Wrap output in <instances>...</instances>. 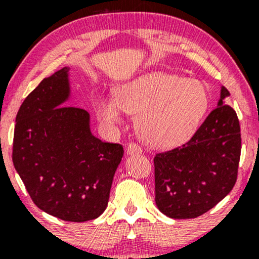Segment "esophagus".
Here are the masks:
<instances>
[{
  "mask_svg": "<svg viewBox=\"0 0 259 259\" xmlns=\"http://www.w3.org/2000/svg\"><path fill=\"white\" fill-rule=\"evenodd\" d=\"M126 152H127V154H140V153H142V150H141V147L139 146V145H136V144H134V142H132V144L127 145Z\"/></svg>",
  "mask_w": 259,
  "mask_h": 259,
  "instance_id": "obj_1",
  "label": "esophagus"
}]
</instances>
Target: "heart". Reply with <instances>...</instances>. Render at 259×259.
Listing matches in <instances>:
<instances>
[{"label":"heart","mask_w":259,"mask_h":259,"mask_svg":"<svg viewBox=\"0 0 259 259\" xmlns=\"http://www.w3.org/2000/svg\"><path fill=\"white\" fill-rule=\"evenodd\" d=\"M208 105V91L200 80L152 72L118 86L114 100H100L96 111L107 125L120 123V109L136 114L135 127L142 141L168 148L191 138Z\"/></svg>","instance_id":"1"}]
</instances>
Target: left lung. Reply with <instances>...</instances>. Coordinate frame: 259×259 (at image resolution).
I'll use <instances>...</instances> for the list:
<instances>
[{"label":"left lung","instance_id":"left-lung-1","mask_svg":"<svg viewBox=\"0 0 259 259\" xmlns=\"http://www.w3.org/2000/svg\"><path fill=\"white\" fill-rule=\"evenodd\" d=\"M221 100L191 139L154 157L156 204L173 219L200 217L233 190L237 179L241 134L236 112Z\"/></svg>","mask_w":259,"mask_h":259}]
</instances>
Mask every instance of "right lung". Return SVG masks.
I'll return each instance as SVG.
<instances>
[{
  "mask_svg": "<svg viewBox=\"0 0 259 259\" xmlns=\"http://www.w3.org/2000/svg\"><path fill=\"white\" fill-rule=\"evenodd\" d=\"M69 68L45 78L17 113L12 159L32 202L56 218L88 222L105 212L124 150L95 138L90 114L65 106Z\"/></svg>",
  "mask_w": 259,
  "mask_h": 259,
  "instance_id": "1",
  "label": "right lung"
}]
</instances>
